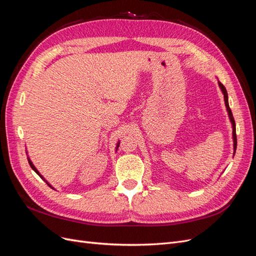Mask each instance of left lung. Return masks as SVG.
I'll use <instances>...</instances> for the list:
<instances>
[{
    "mask_svg": "<svg viewBox=\"0 0 256 256\" xmlns=\"http://www.w3.org/2000/svg\"><path fill=\"white\" fill-rule=\"evenodd\" d=\"M218 84H219V88H221L222 90V94L224 96V104H226V111H228V118H230V120L232 122V128H233V143H234V154L236 152V147H237V138H236V125H235V120H234V118H233V114H232V111L230 109V106H228V92H226V88H224V85L218 81Z\"/></svg>",
    "mask_w": 256,
    "mask_h": 256,
    "instance_id": "obj_1",
    "label": "left lung"
}]
</instances>
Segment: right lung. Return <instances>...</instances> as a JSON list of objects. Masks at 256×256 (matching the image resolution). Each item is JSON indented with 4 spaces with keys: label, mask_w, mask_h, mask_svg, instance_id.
<instances>
[{
    "label": "right lung",
    "mask_w": 256,
    "mask_h": 256,
    "mask_svg": "<svg viewBox=\"0 0 256 256\" xmlns=\"http://www.w3.org/2000/svg\"><path fill=\"white\" fill-rule=\"evenodd\" d=\"M118 146H120V141H118V144H116V148H115V150H118ZM28 164H30V168H33V170H34V171H35V173H36V174H37V175H38V176H40V178H42V180H44V182H47V184H48V186H49V187H50V188H52V189H54V188H53V187H52V186H51V184H49V182H47V180H44V176H42V174H40V172H38V170H37V168H35V166H34V164H33V162H32V161H30V158H28ZM54 190H56V189H54Z\"/></svg>",
    "instance_id": "right-lung-1"
}]
</instances>
